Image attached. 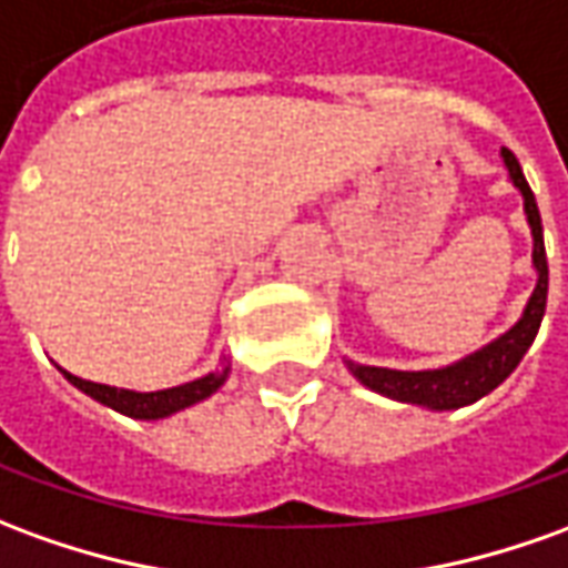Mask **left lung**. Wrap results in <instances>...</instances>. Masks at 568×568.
I'll use <instances>...</instances> for the list:
<instances>
[{
    "instance_id": "left-lung-1",
    "label": "left lung",
    "mask_w": 568,
    "mask_h": 568,
    "mask_svg": "<svg viewBox=\"0 0 568 568\" xmlns=\"http://www.w3.org/2000/svg\"><path fill=\"white\" fill-rule=\"evenodd\" d=\"M501 160L507 165V174L514 181V187L523 193V209L526 221L532 227V267L538 273L535 292L526 304V311L517 320L514 328H507L501 338L486 344L483 351L464 356L458 363L443 368H424V372H399V368H381V366H356L347 359V368L359 384H366L368 390L381 396H390L396 403H412V406L434 408H462L477 403L479 396L495 390L501 381L519 366V359L532 347L538 325L547 307V255H545V230H541V215H538V202H535L532 187L526 184V174L519 169L517 156L501 146Z\"/></svg>"
}]
</instances>
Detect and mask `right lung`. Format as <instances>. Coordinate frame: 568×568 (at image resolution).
<instances>
[{
	"mask_svg": "<svg viewBox=\"0 0 568 568\" xmlns=\"http://www.w3.org/2000/svg\"><path fill=\"white\" fill-rule=\"evenodd\" d=\"M63 372V368H61ZM230 366L221 372H209L205 378L187 381V384H178L169 390H150V394H138V390H122V387H110V384H94V381L77 378L70 372H63V378L70 381L73 387H79L82 394H89L91 399H98L101 406L113 408L119 415H129V418H141V422H156V418H169L181 408L196 406L205 396H212L227 381Z\"/></svg>",
	"mask_w": 568,
	"mask_h": 568,
	"instance_id": "right-lung-1",
	"label": "right lung"
}]
</instances>
